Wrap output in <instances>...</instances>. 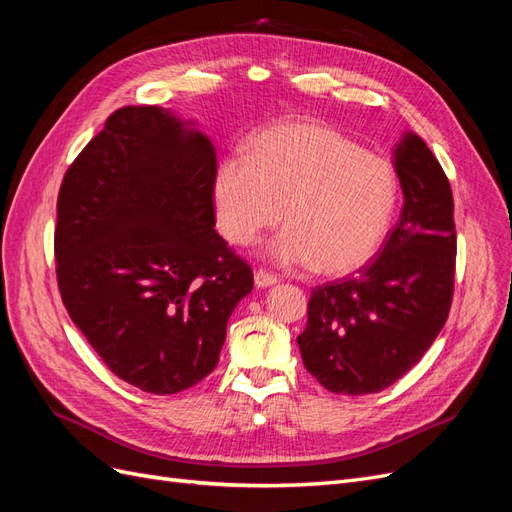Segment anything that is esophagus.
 <instances>
[{
  "label": "esophagus",
  "instance_id": "obj_1",
  "mask_svg": "<svg viewBox=\"0 0 512 512\" xmlns=\"http://www.w3.org/2000/svg\"><path fill=\"white\" fill-rule=\"evenodd\" d=\"M254 284H256L258 288H269V286L277 284V277L271 275V273H267V271L258 269V271L254 273Z\"/></svg>",
  "mask_w": 512,
  "mask_h": 512
}]
</instances>
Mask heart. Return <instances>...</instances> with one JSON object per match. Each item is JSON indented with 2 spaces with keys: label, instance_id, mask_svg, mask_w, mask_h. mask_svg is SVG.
Instances as JSON below:
<instances>
[{
  "label": "heart",
  "instance_id": "heart-1",
  "mask_svg": "<svg viewBox=\"0 0 512 512\" xmlns=\"http://www.w3.org/2000/svg\"><path fill=\"white\" fill-rule=\"evenodd\" d=\"M399 181L391 162L320 123L294 121L258 134L247 160L226 158L211 181L215 222L235 245H265L282 267L342 275L378 252L393 222Z\"/></svg>",
  "mask_w": 512,
  "mask_h": 512
}]
</instances>
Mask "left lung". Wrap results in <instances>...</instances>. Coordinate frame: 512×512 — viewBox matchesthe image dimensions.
<instances>
[{
    "label": "left lung",
    "mask_w": 512,
    "mask_h": 512,
    "mask_svg": "<svg viewBox=\"0 0 512 512\" xmlns=\"http://www.w3.org/2000/svg\"><path fill=\"white\" fill-rule=\"evenodd\" d=\"M401 218L378 258L350 280L312 290L297 337L305 369L339 395L384 391L436 342L455 286L453 192L414 132L393 149Z\"/></svg>",
    "instance_id": "obj_1"
}]
</instances>
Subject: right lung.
Wrapping results in <instances>:
<instances>
[{
	"instance_id": "add662e5",
	"label": "right lung",
	"mask_w": 512,
	"mask_h": 512,
	"mask_svg": "<svg viewBox=\"0 0 512 512\" xmlns=\"http://www.w3.org/2000/svg\"><path fill=\"white\" fill-rule=\"evenodd\" d=\"M211 138L162 106H126L72 162L57 198V284L115 376L190 389L218 365L252 269L215 232Z\"/></svg>"
}]
</instances>
